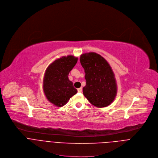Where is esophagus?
I'll return each mask as SVG.
<instances>
[{"label": "esophagus", "instance_id": "34e87169", "mask_svg": "<svg viewBox=\"0 0 158 158\" xmlns=\"http://www.w3.org/2000/svg\"><path fill=\"white\" fill-rule=\"evenodd\" d=\"M78 93H81L82 92V88H78Z\"/></svg>", "mask_w": 158, "mask_h": 158}]
</instances>
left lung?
Segmentation results:
<instances>
[{
	"instance_id": "left-lung-1",
	"label": "left lung",
	"mask_w": 158,
	"mask_h": 158,
	"mask_svg": "<svg viewBox=\"0 0 158 158\" xmlns=\"http://www.w3.org/2000/svg\"><path fill=\"white\" fill-rule=\"evenodd\" d=\"M80 60L86 81L83 88L84 96L96 107L108 106L114 101L117 93L116 79L110 64L94 52L83 53Z\"/></svg>"
}]
</instances>
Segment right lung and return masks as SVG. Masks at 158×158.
<instances>
[{
    "label": "right lung",
    "instance_id": "right-lung-1",
    "mask_svg": "<svg viewBox=\"0 0 158 158\" xmlns=\"http://www.w3.org/2000/svg\"><path fill=\"white\" fill-rule=\"evenodd\" d=\"M77 61L78 58L73 55L62 56L52 63L45 71L43 81L44 93L47 100L58 107L65 105L77 93L68 77Z\"/></svg>",
    "mask_w": 158,
    "mask_h": 158
}]
</instances>
